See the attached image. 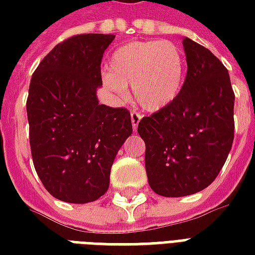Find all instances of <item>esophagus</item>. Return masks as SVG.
<instances>
[{"instance_id":"1","label":"esophagus","mask_w":255,"mask_h":255,"mask_svg":"<svg viewBox=\"0 0 255 255\" xmlns=\"http://www.w3.org/2000/svg\"><path fill=\"white\" fill-rule=\"evenodd\" d=\"M142 117L143 116H142L140 113H138V112H135V111L131 112V123H132V128L135 129V131H136L138 124H139V122L142 120Z\"/></svg>"}]
</instances>
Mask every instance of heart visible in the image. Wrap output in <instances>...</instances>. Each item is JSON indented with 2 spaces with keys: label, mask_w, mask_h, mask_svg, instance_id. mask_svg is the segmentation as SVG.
<instances>
[{
  "label": "heart",
  "mask_w": 255,
  "mask_h": 255,
  "mask_svg": "<svg viewBox=\"0 0 255 255\" xmlns=\"http://www.w3.org/2000/svg\"><path fill=\"white\" fill-rule=\"evenodd\" d=\"M184 67L183 52L173 42H128L113 52L102 83L120 100L127 98V86H132L135 101L142 109L160 111L180 93Z\"/></svg>",
  "instance_id": "heart-1"
}]
</instances>
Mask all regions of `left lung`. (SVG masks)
<instances>
[{
  "mask_svg": "<svg viewBox=\"0 0 255 255\" xmlns=\"http://www.w3.org/2000/svg\"><path fill=\"white\" fill-rule=\"evenodd\" d=\"M183 46L187 76L176 100L138 124L149 186L171 198L213 183L230 154L235 128V94L227 68L190 38Z\"/></svg>",
  "mask_w": 255,
  "mask_h": 255,
  "instance_id": "left-lung-1",
  "label": "left lung"
}]
</instances>
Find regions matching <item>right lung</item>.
I'll return each mask as SVG.
<instances>
[{
	"mask_svg": "<svg viewBox=\"0 0 255 255\" xmlns=\"http://www.w3.org/2000/svg\"><path fill=\"white\" fill-rule=\"evenodd\" d=\"M113 34L58 43L31 78L27 100L34 166L53 197L87 203L102 197L117 151L132 133L129 112L100 105L101 61Z\"/></svg>",
	"mask_w": 255,
	"mask_h": 255,
	"instance_id": "right-lung-1",
	"label": "right lung"
}]
</instances>
